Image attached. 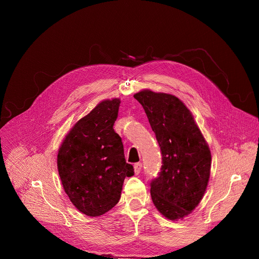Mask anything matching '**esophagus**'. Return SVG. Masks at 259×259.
Listing matches in <instances>:
<instances>
[{"label":"esophagus","instance_id":"1","mask_svg":"<svg viewBox=\"0 0 259 259\" xmlns=\"http://www.w3.org/2000/svg\"><path fill=\"white\" fill-rule=\"evenodd\" d=\"M142 170V162H137V164H134V172L135 174H140Z\"/></svg>","mask_w":259,"mask_h":259}]
</instances>
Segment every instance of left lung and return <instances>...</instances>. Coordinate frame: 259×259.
I'll list each match as a JSON object with an SVG mask.
<instances>
[{
  "label": "left lung",
  "mask_w": 259,
  "mask_h": 259,
  "mask_svg": "<svg viewBox=\"0 0 259 259\" xmlns=\"http://www.w3.org/2000/svg\"><path fill=\"white\" fill-rule=\"evenodd\" d=\"M143 106L160 147L162 165L151 182L156 209L170 221L183 220L200 202L210 179L211 152L192 113L168 93L142 90Z\"/></svg>",
  "instance_id": "8db88e82"
}]
</instances>
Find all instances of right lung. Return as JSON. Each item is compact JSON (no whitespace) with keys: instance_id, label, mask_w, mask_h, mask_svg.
Returning <instances> with one entry per match:
<instances>
[{"instance_id":"obj_1","label":"right lung","mask_w":259,"mask_h":259,"mask_svg":"<svg viewBox=\"0 0 259 259\" xmlns=\"http://www.w3.org/2000/svg\"><path fill=\"white\" fill-rule=\"evenodd\" d=\"M119 104V99L98 104L71 128L59 149L58 170L65 192L87 216L111 210L120 198L125 178L134 174L113 129Z\"/></svg>"}]
</instances>
